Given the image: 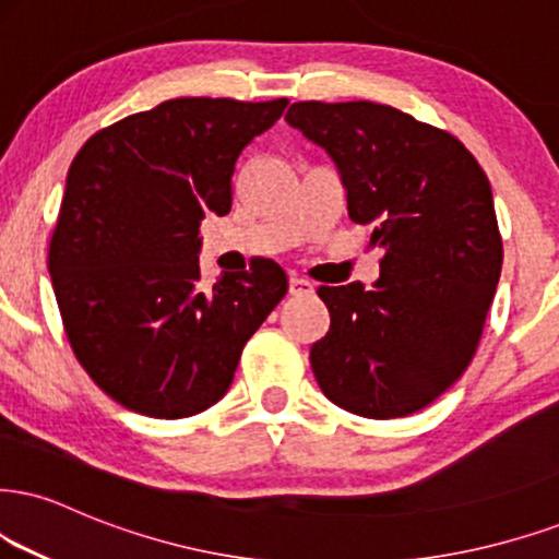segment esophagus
<instances>
[{"label":"esophagus","instance_id":"1","mask_svg":"<svg viewBox=\"0 0 559 559\" xmlns=\"http://www.w3.org/2000/svg\"><path fill=\"white\" fill-rule=\"evenodd\" d=\"M313 285L302 277H290V295H311Z\"/></svg>","mask_w":559,"mask_h":559}]
</instances>
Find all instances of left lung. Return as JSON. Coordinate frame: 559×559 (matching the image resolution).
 Segmentation results:
<instances>
[{
	"instance_id": "left-lung-1",
	"label": "left lung",
	"mask_w": 559,
	"mask_h": 559,
	"mask_svg": "<svg viewBox=\"0 0 559 559\" xmlns=\"http://www.w3.org/2000/svg\"><path fill=\"white\" fill-rule=\"evenodd\" d=\"M285 121L326 150L349 217L383 248L370 290L319 287L332 326L311 347L316 381L353 415H412L477 353L502 266L490 181L456 136L381 103L302 100Z\"/></svg>"
}]
</instances>
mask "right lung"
I'll return each mask as SVG.
<instances>
[{"mask_svg":"<svg viewBox=\"0 0 559 559\" xmlns=\"http://www.w3.org/2000/svg\"><path fill=\"white\" fill-rule=\"evenodd\" d=\"M287 98H174L100 129L67 174L48 272L69 344L114 402L181 419L227 394L251 334L285 298L272 259L199 285V225Z\"/></svg>","mask_w":559,"mask_h":559,"instance_id":"add662e5","label":"right lung"}]
</instances>
